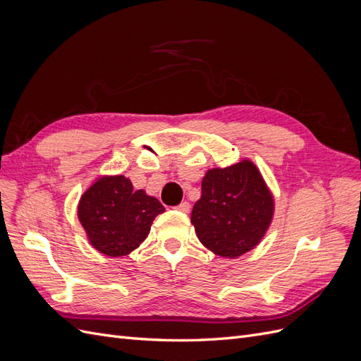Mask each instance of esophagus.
<instances>
[{"mask_svg": "<svg viewBox=\"0 0 361 361\" xmlns=\"http://www.w3.org/2000/svg\"><path fill=\"white\" fill-rule=\"evenodd\" d=\"M190 207H191V204L188 202H182L180 204H178L176 207H174V209L182 212V214H188L190 212Z\"/></svg>", "mask_w": 361, "mask_h": 361, "instance_id": "1", "label": "esophagus"}]
</instances>
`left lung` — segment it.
I'll return each instance as SVG.
<instances>
[{"label": "left lung", "instance_id": "8db88e82", "mask_svg": "<svg viewBox=\"0 0 361 361\" xmlns=\"http://www.w3.org/2000/svg\"><path fill=\"white\" fill-rule=\"evenodd\" d=\"M274 199L253 162L207 170L191 212L200 243L223 257L243 256L267 233Z\"/></svg>", "mask_w": 361, "mask_h": 361}]
</instances>
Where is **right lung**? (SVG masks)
<instances>
[{"mask_svg":"<svg viewBox=\"0 0 361 361\" xmlns=\"http://www.w3.org/2000/svg\"><path fill=\"white\" fill-rule=\"evenodd\" d=\"M164 206L143 190H134L122 174L104 176L78 203V218L90 244L101 253L120 257L140 247Z\"/></svg>","mask_w":361,"mask_h":361,"instance_id":"add662e5","label":"right lung"}]
</instances>
